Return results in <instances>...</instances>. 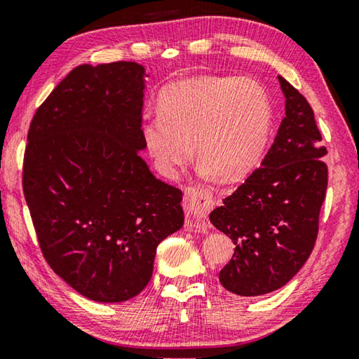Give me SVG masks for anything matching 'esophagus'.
Masks as SVG:
<instances>
[{
    "label": "esophagus",
    "mask_w": 359,
    "mask_h": 359,
    "mask_svg": "<svg viewBox=\"0 0 359 359\" xmlns=\"http://www.w3.org/2000/svg\"><path fill=\"white\" fill-rule=\"evenodd\" d=\"M185 204L191 215L201 223V226H205V218H208L209 212L214 205V199L209 193L205 191H193L185 198Z\"/></svg>",
    "instance_id": "34e87169"
}]
</instances>
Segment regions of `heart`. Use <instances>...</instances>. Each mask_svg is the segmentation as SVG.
<instances>
[{
	"mask_svg": "<svg viewBox=\"0 0 359 359\" xmlns=\"http://www.w3.org/2000/svg\"><path fill=\"white\" fill-rule=\"evenodd\" d=\"M274 111L252 79L203 76L169 85L158 98V117L142 126L145 149L158 169L174 175L193 156L222 182L247 177L263 158Z\"/></svg>",
	"mask_w": 359,
	"mask_h": 359,
	"instance_id": "obj_1",
	"label": "heart"
}]
</instances>
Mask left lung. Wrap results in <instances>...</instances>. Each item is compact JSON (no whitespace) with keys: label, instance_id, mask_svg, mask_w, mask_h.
Listing matches in <instances>:
<instances>
[{"label":"left lung","instance_id":"obj_1","mask_svg":"<svg viewBox=\"0 0 359 359\" xmlns=\"http://www.w3.org/2000/svg\"><path fill=\"white\" fill-rule=\"evenodd\" d=\"M285 118L261 168L223 205L210 223L234 242V255L218 274L239 296L282 288L311 257L326 196L327 154L307 100L282 76Z\"/></svg>","mask_w":359,"mask_h":359}]
</instances>
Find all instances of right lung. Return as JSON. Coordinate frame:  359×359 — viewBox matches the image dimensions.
<instances>
[{
    "mask_svg": "<svg viewBox=\"0 0 359 359\" xmlns=\"http://www.w3.org/2000/svg\"><path fill=\"white\" fill-rule=\"evenodd\" d=\"M144 77L135 62L77 66L28 130L23 194L42 255L96 302L141 293L158 244L184 226L182 191L139 155Z\"/></svg>",
    "mask_w": 359,
    "mask_h": 359,
    "instance_id": "right-lung-1",
    "label": "right lung"
}]
</instances>
